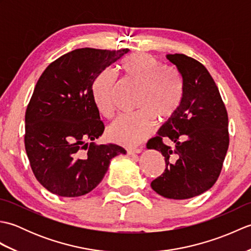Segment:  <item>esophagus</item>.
<instances>
[{
	"label": "esophagus",
	"mask_w": 251,
	"mask_h": 251,
	"mask_svg": "<svg viewBox=\"0 0 251 251\" xmlns=\"http://www.w3.org/2000/svg\"><path fill=\"white\" fill-rule=\"evenodd\" d=\"M142 152V149L141 148H131L127 150V153L129 154V155H135V154H140Z\"/></svg>",
	"instance_id": "esophagus-1"
}]
</instances>
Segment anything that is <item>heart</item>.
I'll return each instance as SVG.
<instances>
[{
  "label": "heart",
  "mask_w": 251,
  "mask_h": 251,
  "mask_svg": "<svg viewBox=\"0 0 251 251\" xmlns=\"http://www.w3.org/2000/svg\"><path fill=\"white\" fill-rule=\"evenodd\" d=\"M127 78L141 87L137 113L121 116L111 124L108 137L125 146H136L151 134L155 120L165 123L173 119L183 100L184 85L179 73L164 68L162 62L147 52H136L121 65ZM117 75L105 69L94 79L92 94L95 104L105 117L113 116Z\"/></svg>",
  "instance_id": "1"
}]
</instances>
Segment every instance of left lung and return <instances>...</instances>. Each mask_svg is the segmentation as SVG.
<instances>
[{"instance_id": "obj_1", "label": "left lung", "mask_w": 251, "mask_h": 251, "mask_svg": "<svg viewBox=\"0 0 251 251\" xmlns=\"http://www.w3.org/2000/svg\"><path fill=\"white\" fill-rule=\"evenodd\" d=\"M166 58L182 78L184 95L177 114L148 142L166 164L151 186L166 199L186 200L209 190L219 177L228 148V119L219 89L201 62L183 54Z\"/></svg>"}]
</instances>
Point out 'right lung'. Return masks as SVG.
Wrapping results in <instances>:
<instances>
[{"label":"right lung","instance_id":"obj_1","mask_svg":"<svg viewBox=\"0 0 251 251\" xmlns=\"http://www.w3.org/2000/svg\"><path fill=\"white\" fill-rule=\"evenodd\" d=\"M128 51L74 50L51 62L37 81L25 111V146L35 178L50 193H89L103 179L111 159L126 154L114 143L93 142L103 134L104 125L92 85ZM86 140L92 141L89 146Z\"/></svg>","mask_w":251,"mask_h":251}]
</instances>
